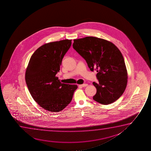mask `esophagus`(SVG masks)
Returning a JSON list of instances; mask_svg holds the SVG:
<instances>
[{"label": "esophagus", "instance_id": "34e87169", "mask_svg": "<svg viewBox=\"0 0 151 151\" xmlns=\"http://www.w3.org/2000/svg\"><path fill=\"white\" fill-rule=\"evenodd\" d=\"M87 86H88V84H87V83H84L83 85H79V86L81 87H87Z\"/></svg>", "mask_w": 151, "mask_h": 151}]
</instances>
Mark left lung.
I'll list each match as a JSON object with an SVG mask.
<instances>
[{
  "instance_id": "left-lung-1",
  "label": "left lung",
  "mask_w": 151,
  "mask_h": 151,
  "mask_svg": "<svg viewBox=\"0 0 151 151\" xmlns=\"http://www.w3.org/2000/svg\"><path fill=\"white\" fill-rule=\"evenodd\" d=\"M73 48L85 59L91 71L96 70L99 83L93 82L96 93L95 101L108 105L119 99L127 83L124 59L114 44L94 37L74 40Z\"/></svg>"
}]
</instances>
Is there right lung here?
Here are the masks:
<instances>
[{"mask_svg": "<svg viewBox=\"0 0 151 151\" xmlns=\"http://www.w3.org/2000/svg\"><path fill=\"white\" fill-rule=\"evenodd\" d=\"M72 44V40L53 42L41 46L31 56L25 80L33 99L43 109L61 111L72 99L76 85L60 83L56 75L62 59Z\"/></svg>", "mask_w": 151, "mask_h": 151, "instance_id": "right-lung-1", "label": "right lung"}]
</instances>
